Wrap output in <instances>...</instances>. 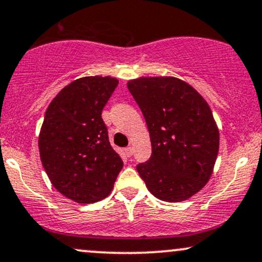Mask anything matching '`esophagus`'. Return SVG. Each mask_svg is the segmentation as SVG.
<instances>
[{
    "instance_id": "esophagus-1",
    "label": "esophagus",
    "mask_w": 262,
    "mask_h": 262,
    "mask_svg": "<svg viewBox=\"0 0 262 262\" xmlns=\"http://www.w3.org/2000/svg\"><path fill=\"white\" fill-rule=\"evenodd\" d=\"M124 151H125V155H127L128 158H130V156L133 155V148H132V146H127V148L124 149Z\"/></svg>"
}]
</instances>
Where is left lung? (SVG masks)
<instances>
[{
    "mask_svg": "<svg viewBox=\"0 0 262 262\" xmlns=\"http://www.w3.org/2000/svg\"><path fill=\"white\" fill-rule=\"evenodd\" d=\"M127 86L151 141V158L138 165V172L159 200H188L209 181L217 160L219 130L210 107L193 87L173 76H141Z\"/></svg>",
    "mask_w": 262,
    "mask_h": 262,
    "instance_id": "1",
    "label": "left lung"
}]
</instances>
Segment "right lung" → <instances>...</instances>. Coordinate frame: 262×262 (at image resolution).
<instances>
[{
	"mask_svg": "<svg viewBox=\"0 0 262 262\" xmlns=\"http://www.w3.org/2000/svg\"><path fill=\"white\" fill-rule=\"evenodd\" d=\"M117 85L112 76L81 77L45 112L38 140L41 164L54 187L76 203L106 198L123 167L101 117Z\"/></svg>",
	"mask_w": 262,
	"mask_h": 262,
	"instance_id": "obj_1",
	"label": "right lung"
}]
</instances>
